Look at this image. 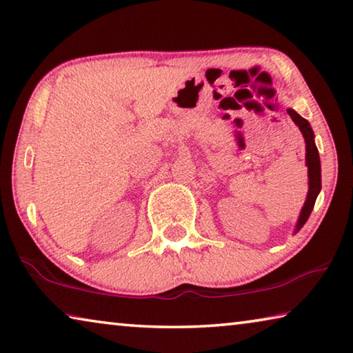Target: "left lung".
<instances>
[{
    "mask_svg": "<svg viewBox=\"0 0 353 353\" xmlns=\"http://www.w3.org/2000/svg\"><path fill=\"white\" fill-rule=\"evenodd\" d=\"M289 116L292 117V121L295 122V125L300 128L301 135L305 138V144H306V166H307V194H306V201L303 207H301L297 225H295L294 234H297L301 228H303L305 223L310 218L312 207L316 204V199L321 193L322 188V181H321V159H319V150L316 148L314 143V132L310 125L305 117H301L297 111L289 108L288 110Z\"/></svg>",
    "mask_w": 353,
    "mask_h": 353,
    "instance_id": "left-lung-1",
    "label": "left lung"
}]
</instances>
